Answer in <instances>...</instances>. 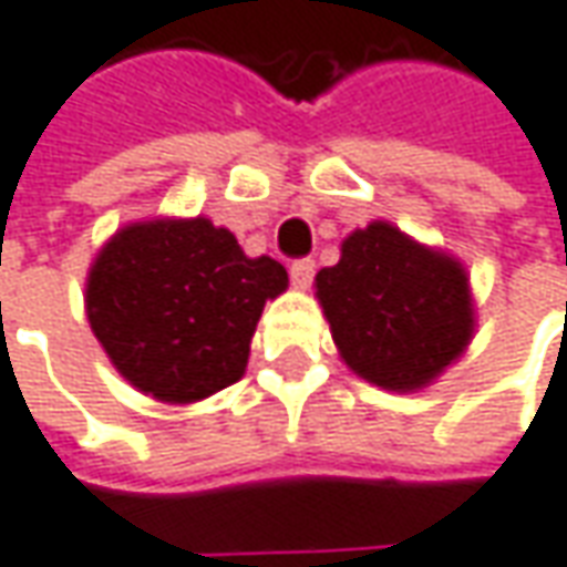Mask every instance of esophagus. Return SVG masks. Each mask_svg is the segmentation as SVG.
I'll return each mask as SVG.
<instances>
[{
  "label": "esophagus",
  "instance_id": "34e87169",
  "mask_svg": "<svg viewBox=\"0 0 567 567\" xmlns=\"http://www.w3.org/2000/svg\"><path fill=\"white\" fill-rule=\"evenodd\" d=\"M313 259L305 257V259H295L291 266H288V272H291V282H295V288H308L310 282H313Z\"/></svg>",
  "mask_w": 567,
  "mask_h": 567
}]
</instances>
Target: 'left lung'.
I'll return each instance as SVG.
<instances>
[{
	"label": "left lung",
	"mask_w": 567,
	"mask_h": 567,
	"mask_svg": "<svg viewBox=\"0 0 567 567\" xmlns=\"http://www.w3.org/2000/svg\"><path fill=\"white\" fill-rule=\"evenodd\" d=\"M317 301L342 361L383 390H422L473 339V295L463 262L371 221L342 240L317 272Z\"/></svg>",
	"instance_id": "obj_1"
}]
</instances>
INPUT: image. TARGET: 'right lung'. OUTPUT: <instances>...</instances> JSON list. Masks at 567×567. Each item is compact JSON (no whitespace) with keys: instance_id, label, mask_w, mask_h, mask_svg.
Returning a JSON list of instances; mask_svg holds the SVG:
<instances>
[{"instance_id":"1","label":"right lung","mask_w":567,"mask_h":567,"mask_svg":"<svg viewBox=\"0 0 567 567\" xmlns=\"http://www.w3.org/2000/svg\"><path fill=\"white\" fill-rule=\"evenodd\" d=\"M285 288L282 262L250 259L209 218H152L101 247L85 310L126 381L184 406L244 378L259 313Z\"/></svg>"}]
</instances>
